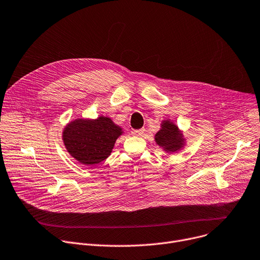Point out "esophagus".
Listing matches in <instances>:
<instances>
[{"mask_svg": "<svg viewBox=\"0 0 260 260\" xmlns=\"http://www.w3.org/2000/svg\"><path fill=\"white\" fill-rule=\"evenodd\" d=\"M144 128H141V129H134L132 131V135L135 136V137H141L143 134H144Z\"/></svg>", "mask_w": 260, "mask_h": 260, "instance_id": "esophagus-1", "label": "esophagus"}]
</instances>
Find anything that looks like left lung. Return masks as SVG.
Returning a JSON list of instances; mask_svg holds the SVG:
<instances>
[{
	"label": "left lung",
	"instance_id": "8db88e82",
	"mask_svg": "<svg viewBox=\"0 0 260 260\" xmlns=\"http://www.w3.org/2000/svg\"><path fill=\"white\" fill-rule=\"evenodd\" d=\"M155 143L166 152L174 153L185 145V138L178 126L170 119L162 120L159 131L154 136Z\"/></svg>",
	"mask_w": 260,
	"mask_h": 260
}]
</instances>
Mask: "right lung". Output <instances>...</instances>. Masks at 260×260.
I'll use <instances>...</instances> for the list:
<instances>
[{
  "label": "right lung",
  "mask_w": 260,
  "mask_h": 260,
  "mask_svg": "<svg viewBox=\"0 0 260 260\" xmlns=\"http://www.w3.org/2000/svg\"><path fill=\"white\" fill-rule=\"evenodd\" d=\"M122 134V128L109 117L78 118L66 124L62 140L75 159L86 166H94L109 157L116 140Z\"/></svg>",
  "instance_id": "obj_1"
}]
</instances>
